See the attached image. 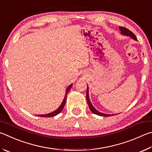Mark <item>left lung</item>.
<instances>
[{
  "label": "left lung",
  "mask_w": 152,
  "mask_h": 152,
  "mask_svg": "<svg viewBox=\"0 0 152 152\" xmlns=\"http://www.w3.org/2000/svg\"><path fill=\"white\" fill-rule=\"evenodd\" d=\"M119 28L121 31V34L124 36H127V37H131L132 39H134L135 40H137V38L136 37V36L134 35V34L132 32H131L130 30H128V28H125V27H122V26H120ZM88 86H87V92H86V100H87V102L88 104V106H89V108L90 110L92 111L94 114H95L96 115H100V116H104V117H108V116H111V115H113L114 114H104V113L100 112L98 111L93 106V105L92 104L89 98V90H88Z\"/></svg>",
  "instance_id": "obj_1"
}]
</instances>
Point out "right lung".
I'll list each match as a JSON object with an SVG mask.
<instances>
[{
  "label": "right lung",
  "mask_w": 152,
  "mask_h": 152,
  "mask_svg": "<svg viewBox=\"0 0 152 152\" xmlns=\"http://www.w3.org/2000/svg\"><path fill=\"white\" fill-rule=\"evenodd\" d=\"M72 86V84H71L69 86L66 88V93H65V96H64V100H63L61 104V105L58 107V108L56 109V110H54V112L49 113V114H38L37 115L38 116H40V117H46V118H50V117H53L55 116V115H58V114H60V112H62V110H63L64 107V105L66 103V97H67V94L68 93L69 91L71 89Z\"/></svg>",
  "instance_id": "1"
}]
</instances>
